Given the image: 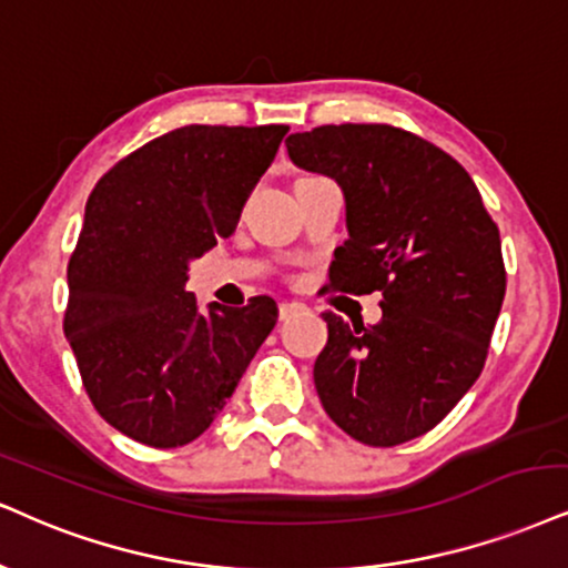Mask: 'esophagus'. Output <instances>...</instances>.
<instances>
[{
  "instance_id": "obj_1",
  "label": "esophagus",
  "mask_w": 568,
  "mask_h": 568,
  "mask_svg": "<svg viewBox=\"0 0 568 568\" xmlns=\"http://www.w3.org/2000/svg\"><path fill=\"white\" fill-rule=\"evenodd\" d=\"M303 303H286V300H284V303H278V318H290L292 316V313H297V311H303Z\"/></svg>"
}]
</instances>
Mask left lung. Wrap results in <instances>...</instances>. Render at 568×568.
Returning a JSON list of instances; mask_svg holds the SVG:
<instances>
[{"mask_svg": "<svg viewBox=\"0 0 568 568\" xmlns=\"http://www.w3.org/2000/svg\"><path fill=\"white\" fill-rule=\"evenodd\" d=\"M292 163L345 192L347 242L328 286L382 292L376 326H328L313 379L349 437L395 447L434 429L485 368L506 297L500 231L447 152L387 123L318 125L286 139Z\"/></svg>", "mask_w": 568, "mask_h": 568, "instance_id": "8db88e82", "label": "left lung"}]
</instances>
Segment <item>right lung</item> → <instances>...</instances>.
I'll use <instances>...</instances> for the list:
<instances>
[{
  "label": "right lung",
  "instance_id": "right-lung-1",
  "mask_svg": "<svg viewBox=\"0 0 568 568\" xmlns=\"http://www.w3.org/2000/svg\"><path fill=\"white\" fill-rule=\"evenodd\" d=\"M290 125H184L110 168L68 263L65 337L97 413L181 447L223 410L276 326L271 297L197 311L189 261L226 240Z\"/></svg>",
  "mask_w": 568,
  "mask_h": 568
}]
</instances>
